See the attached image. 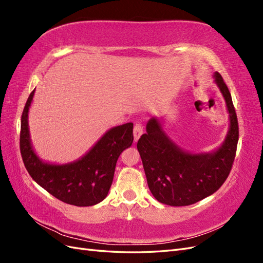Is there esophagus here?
I'll return each mask as SVG.
<instances>
[{
  "mask_svg": "<svg viewBox=\"0 0 263 263\" xmlns=\"http://www.w3.org/2000/svg\"><path fill=\"white\" fill-rule=\"evenodd\" d=\"M142 133H144V129H142V125L140 123H137L136 125L134 126V139H135V141H137L140 138Z\"/></svg>",
  "mask_w": 263,
  "mask_h": 263,
  "instance_id": "1",
  "label": "esophagus"
}]
</instances>
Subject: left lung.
<instances>
[{
	"instance_id": "obj_1",
	"label": "left lung",
	"mask_w": 263,
	"mask_h": 263,
	"mask_svg": "<svg viewBox=\"0 0 263 263\" xmlns=\"http://www.w3.org/2000/svg\"><path fill=\"white\" fill-rule=\"evenodd\" d=\"M215 83L225 99L229 130L222 145L211 154H190L166 136L158 118L147 123L137 142L147 183L156 200L170 206H186L212 195L229 176L235 160L239 128L232 95L218 72Z\"/></svg>"
}]
</instances>
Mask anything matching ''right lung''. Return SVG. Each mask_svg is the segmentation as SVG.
I'll use <instances>...</instances> for the list:
<instances>
[{
  "label": "right lung",
  "instance_id": "add662e5",
  "mask_svg": "<svg viewBox=\"0 0 263 263\" xmlns=\"http://www.w3.org/2000/svg\"><path fill=\"white\" fill-rule=\"evenodd\" d=\"M35 90L29 94L21 122L20 148L29 176L58 200L76 206H92L107 196L117 159L134 141L133 123L106 132L89 153L74 162L53 164L42 161L31 147L28 110Z\"/></svg>",
  "mask_w": 263,
  "mask_h": 263
}]
</instances>
